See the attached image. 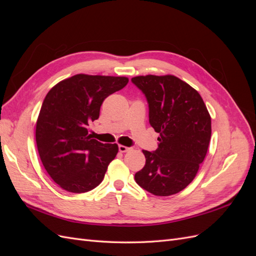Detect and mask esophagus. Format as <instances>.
<instances>
[{"label":"esophagus","instance_id":"esophagus-1","mask_svg":"<svg viewBox=\"0 0 256 256\" xmlns=\"http://www.w3.org/2000/svg\"><path fill=\"white\" fill-rule=\"evenodd\" d=\"M130 150H131L130 147H127V146H125V145H122V144L118 145V150H120V152H129Z\"/></svg>","mask_w":256,"mask_h":256}]
</instances>
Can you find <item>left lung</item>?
<instances>
[{"label": "left lung", "instance_id": "left-lung-1", "mask_svg": "<svg viewBox=\"0 0 256 256\" xmlns=\"http://www.w3.org/2000/svg\"><path fill=\"white\" fill-rule=\"evenodd\" d=\"M146 96L156 152L142 150L146 162L136 184L154 196H168L194 180L212 136V118L198 92L173 74L131 79Z\"/></svg>", "mask_w": 256, "mask_h": 256}]
</instances>
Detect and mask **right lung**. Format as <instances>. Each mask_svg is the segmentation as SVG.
<instances>
[{"instance_id":"add662e5","label":"right lung","mask_w":256,"mask_h":256,"mask_svg":"<svg viewBox=\"0 0 256 256\" xmlns=\"http://www.w3.org/2000/svg\"><path fill=\"white\" fill-rule=\"evenodd\" d=\"M128 81L79 74L54 85L46 96L36 122V145L46 171L62 189L83 193L102 182L118 145L98 142L88 126L99 118L104 100Z\"/></svg>"}]
</instances>
